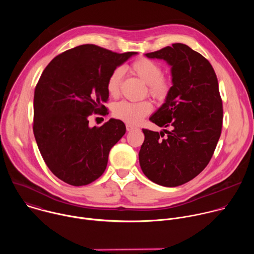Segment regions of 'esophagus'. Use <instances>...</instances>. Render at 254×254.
Masks as SVG:
<instances>
[{"label": "esophagus", "mask_w": 254, "mask_h": 254, "mask_svg": "<svg viewBox=\"0 0 254 254\" xmlns=\"http://www.w3.org/2000/svg\"><path fill=\"white\" fill-rule=\"evenodd\" d=\"M126 127H127V131H130V130L134 129V127H133V126H131V125H127V126H126Z\"/></svg>", "instance_id": "esophagus-1"}]
</instances>
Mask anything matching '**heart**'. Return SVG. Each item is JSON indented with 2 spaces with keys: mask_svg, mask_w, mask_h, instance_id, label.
<instances>
[{
  "mask_svg": "<svg viewBox=\"0 0 254 254\" xmlns=\"http://www.w3.org/2000/svg\"><path fill=\"white\" fill-rule=\"evenodd\" d=\"M129 68L134 75L148 84V92L151 96L159 101L167 98L171 90V80L162 74L163 69L158 62L149 58H138L131 63ZM123 76L124 69L121 67L116 68L108 76L106 89L111 96L117 97L120 95ZM152 111L153 104L149 100L137 102L123 100L114 105L113 115L116 119L127 125L135 126Z\"/></svg>",
  "mask_w": 254,
  "mask_h": 254,
  "instance_id": "heart-1",
  "label": "heart"
}]
</instances>
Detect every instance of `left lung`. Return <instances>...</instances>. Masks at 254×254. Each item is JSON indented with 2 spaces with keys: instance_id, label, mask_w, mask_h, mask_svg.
Returning <instances> with one entry per match:
<instances>
[{
  "instance_id": "1",
  "label": "left lung",
  "mask_w": 254,
  "mask_h": 254,
  "mask_svg": "<svg viewBox=\"0 0 254 254\" xmlns=\"http://www.w3.org/2000/svg\"><path fill=\"white\" fill-rule=\"evenodd\" d=\"M146 56L171 66L170 93L150 118L171 130L142 128L139 165L152 182L177 187L206 168L219 140L223 107L218 80L210 62L185 44L175 43Z\"/></svg>"
}]
</instances>
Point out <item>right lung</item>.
<instances>
[{
  "instance_id": "right-lung-1",
  "label": "right lung",
  "mask_w": 254,
  "mask_h": 254,
  "mask_svg": "<svg viewBox=\"0 0 254 254\" xmlns=\"http://www.w3.org/2000/svg\"><path fill=\"white\" fill-rule=\"evenodd\" d=\"M135 54L85 44L59 54L44 69L34 93L33 131L44 162L63 182L84 186L105 171L126 126L111 119L90 127L88 118L108 115L107 78Z\"/></svg>"
}]
</instances>
